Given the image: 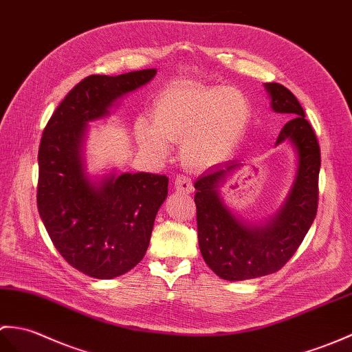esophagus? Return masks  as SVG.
<instances>
[{"instance_id": "1", "label": "esophagus", "mask_w": 352, "mask_h": 352, "mask_svg": "<svg viewBox=\"0 0 352 352\" xmlns=\"http://www.w3.org/2000/svg\"><path fill=\"white\" fill-rule=\"evenodd\" d=\"M173 186H175V190L177 192H182V194H191L194 191V186H192L191 179L188 176H184V175H179L175 179Z\"/></svg>"}]
</instances>
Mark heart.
Segmentation results:
<instances>
[{
	"label": "heart",
	"mask_w": 352,
	"mask_h": 352,
	"mask_svg": "<svg viewBox=\"0 0 352 352\" xmlns=\"http://www.w3.org/2000/svg\"><path fill=\"white\" fill-rule=\"evenodd\" d=\"M250 119L252 104L239 89L179 84L161 93L152 110V124L138 122L135 132L147 153L164 156L167 142H181L184 164L209 168L236 151Z\"/></svg>",
	"instance_id": "heart-1"
}]
</instances>
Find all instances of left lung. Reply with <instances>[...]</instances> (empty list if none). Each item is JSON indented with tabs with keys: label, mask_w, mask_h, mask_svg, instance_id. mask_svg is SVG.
Here are the masks:
<instances>
[{
	"label": "left lung",
	"mask_w": 352,
	"mask_h": 352,
	"mask_svg": "<svg viewBox=\"0 0 352 352\" xmlns=\"http://www.w3.org/2000/svg\"><path fill=\"white\" fill-rule=\"evenodd\" d=\"M271 110L291 117L280 131L276 146L294 147V182L282 205L262 221H247L233 212L220 188L241 167L228 161L209 168L196 184L199 247L208 267L218 277L241 282L278 271L291 259L314 223L318 209V176L321 151L298 99L285 85L265 82Z\"/></svg>",
	"instance_id": "1"
}]
</instances>
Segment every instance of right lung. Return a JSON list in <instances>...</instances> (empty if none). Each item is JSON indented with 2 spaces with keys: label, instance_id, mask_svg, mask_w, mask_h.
Masks as SVG:
<instances>
[{
  "label": "right lung",
  "instance_id": "1",
  "mask_svg": "<svg viewBox=\"0 0 352 352\" xmlns=\"http://www.w3.org/2000/svg\"><path fill=\"white\" fill-rule=\"evenodd\" d=\"M155 75L156 69H143L84 78L61 100L41 140L38 215L65 261L93 278L119 277L143 259L168 177L117 170L91 176L85 161L89 123L110 116L122 98Z\"/></svg>",
  "mask_w": 352,
  "mask_h": 352
}]
</instances>
